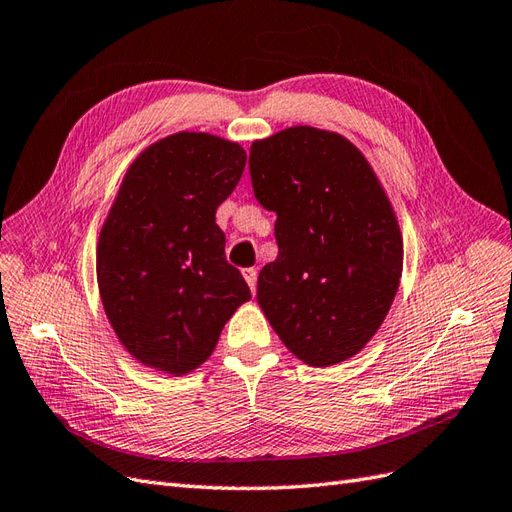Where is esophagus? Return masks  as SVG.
I'll return each instance as SVG.
<instances>
[{
	"instance_id": "obj_1",
	"label": "esophagus",
	"mask_w": 512,
	"mask_h": 512,
	"mask_svg": "<svg viewBox=\"0 0 512 512\" xmlns=\"http://www.w3.org/2000/svg\"><path fill=\"white\" fill-rule=\"evenodd\" d=\"M243 278H245V282L249 284V289H252V293H256V280H258L256 269H254V267L243 269Z\"/></svg>"
}]
</instances>
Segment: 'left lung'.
Returning <instances> with one entry per match:
<instances>
[{
    "label": "left lung",
    "mask_w": 512,
    "mask_h": 512,
    "mask_svg": "<svg viewBox=\"0 0 512 512\" xmlns=\"http://www.w3.org/2000/svg\"><path fill=\"white\" fill-rule=\"evenodd\" d=\"M254 195L276 219L278 258L258 304L304 363L330 367L365 347L393 304L402 234L369 162L341 134L297 126L249 149Z\"/></svg>",
    "instance_id": "obj_1"
}]
</instances>
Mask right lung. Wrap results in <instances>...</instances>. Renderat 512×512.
Here are the masks:
<instances>
[{
  "label": "right lung",
  "mask_w": 512,
  "mask_h": 512,
  "mask_svg": "<svg viewBox=\"0 0 512 512\" xmlns=\"http://www.w3.org/2000/svg\"><path fill=\"white\" fill-rule=\"evenodd\" d=\"M245 160L239 143L178 132L147 147L121 182L99 234L97 284L119 341L147 367L182 376L202 365L252 297L215 223Z\"/></svg>",
  "instance_id": "add662e5"
}]
</instances>
